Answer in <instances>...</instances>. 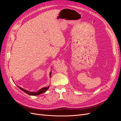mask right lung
<instances>
[{
    "label": "right lung",
    "mask_w": 121,
    "mask_h": 121,
    "mask_svg": "<svg viewBox=\"0 0 121 121\" xmlns=\"http://www.w3.org/2000/svg\"><path fill=\"white\" fill-rule=\"evenodd\" d=\"M51 74H52V72H50V74H49V75H50V77H51ZM17 87H19V88L22 90L23 91H24V92H25L26 93H27L29 95H32V96H35V95H39L43 93H44L45 92H46V91L48 90V89L49 88V86L48 87H43L42 88L40 89V90H39L38 91H37V92H30V91H29L27 90L26 89H24L23 88H22L20 87V86H17Z\"/></svg>",
    "instance_id": "add662e5"
}]
</instances>
